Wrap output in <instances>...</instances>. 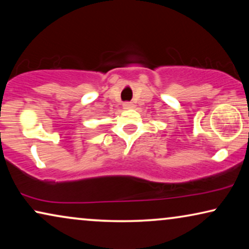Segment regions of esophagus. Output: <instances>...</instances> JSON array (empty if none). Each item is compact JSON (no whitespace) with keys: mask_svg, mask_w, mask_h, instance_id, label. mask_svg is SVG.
I'll return each instance as SVG.
<instances>
[{"mask_svg":"<svg viewBox=\"0 0 249 249\" xmlns=\"http://www.w3.org/2000/svg\"><path fill=\"white\" fill-rule=\"evenodd\" d=\"M134 107V104L130 103V102H125V103H124V108H130Z\"/></svg>","mask_w":249,"mask_h":249,"instance_id":"esophagus-1","label":"esophagus"}]
</instances>
